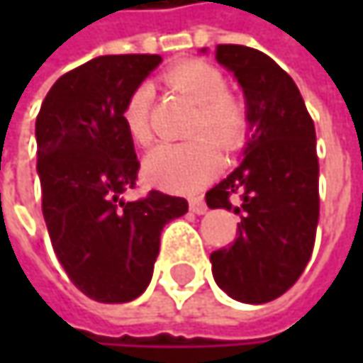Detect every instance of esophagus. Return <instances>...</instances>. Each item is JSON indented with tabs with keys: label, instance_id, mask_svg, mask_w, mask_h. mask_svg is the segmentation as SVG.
<instances>
[{
	"label": "esophagus",
	"instance_id": "esophagus-1",
	"mask_svg": "<svg viewBox=\"0 0 363 363\" xmlns=\"http://www.w3.org/2000/svg\"><path fill=\"white\" fill-rule=\"evenodd\" d=\"M189 208H191V212H195V214H206V210H208V206H206V201H203L201 197L191 199V201H189Z\"/></svg>",
	"mask_w": 363,
	"mask_h": 363
}]
</instances>
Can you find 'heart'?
Masks as SVG:
<instances>
[{
    "instance_id": "obj_1",
    "label": "heart",
    "mask_w": 363,
    "mask_h": 363,
    "mask_svg": "<svg viewBox=\"0 0 363 363\" xmlns=\"http://www.w3.org/2000/svg\"><path fill=\"white\" fill-rule=\"evenodd\" d=\"M166 84L197 105L189 125V134L195 138L155 147L145 160V174L162 189L195 193L220 168V155L211 139L225 151L242 147L250 130V109L242 96L227 90L225 75L203 60H184L172 67L166 73ZM151 96V86L138 84L121 107L123 128L140 147H147L153 138Z\"/></svg>"
}]
</instances>
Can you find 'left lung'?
Segmentation results:
<instances>
[{
    "mask_svg": "<svg viewBox=\"0 0 363 363\" xmlns=\"http://www.w3.org/2000/svg\"><path fill=\"white\" fill-rule=\"evenodd\" d=\"M216 60L244 88L252 136L242 164L206 193L210 208L235 210L242 218L233 244L210 254L212 275L231 298L262 305L296 284L313 252L320 218L315 125L292 77L267 54L220 43Z\"/></svg>",
    "mask_w": 363,
    "mask_h": 363,
    "instance_id": "1",
    "label": "left lung"
}]
</instances>
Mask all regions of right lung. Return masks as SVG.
Instances as JSON below:
<instances>
[{
    "label": "right lung",
    "mask_w": 363,
    "mask_h": 363,
    "mask_svg": "<svg viewBox=\"0 0 363 363\" xmlns=\"http://www.w3.org/2000/svg\"><path fill=\"white\" fill-rule=\"evenodd\" d=\"M157 54L99 56L60 75L37 113V172L52 248L69 279L99 303L145 292L166 223L189 210L184 197L149 191L136 201L140 162L128 136L125 96L157 65Z\"/></svg>",
    "instance_id": "add662e5"
}]
</instances>
